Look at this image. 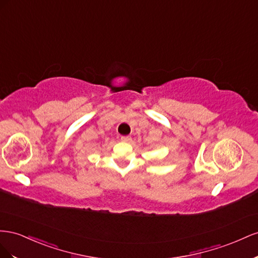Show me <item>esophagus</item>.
I'll use <instances>...</instances> for the list:
<instances>
[{"instance_id":"34e87169","label":"esophagus","mask_w":258,"mask_h":258,"mask_svg":"<svg viewBox=\"0 0 258 258\" xmlns=\"http://www.w3.org/2000/svg\"><path fill=\"white\" fill-rule=\"evenodd\" d=\"M121 141L124 143H130L132 141V138L130 136H121Z\"/></svg>"}]
</instances>
